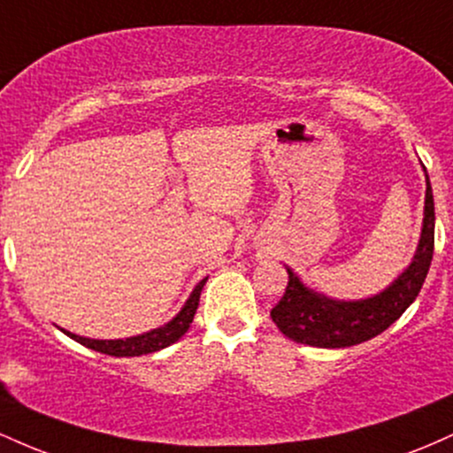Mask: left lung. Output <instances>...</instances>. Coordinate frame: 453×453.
Segmentation results:
<instances>
[{
	"label": "left lung",
	"mask_w": 453,
	"mask_h": 453,
	"mask_svg": "<svg viewBox=\"0 0 453 453\" xmlns=\"http://www.w3.org/2000/svg\"><path fill=\"white\" fill-rule=\"evenodd\" d=\"M434 253V200L426 176L424 227L413 262L400 277L372 298L357 303H339L311 292L288 268L289 280L283 298L270 311V317L288 339L311 347L339 349L375 339L398 319L418 298Z\"/></svg>",
	"instance_id": "obj_1"
}]
</instances>
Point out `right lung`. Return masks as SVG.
I'll use <instances>...</instances> for the list:
<instances>
[{
	"mask_svg": "<svg viewBox=\"0 0 453 453\" xmlns=\"http://www.w3.org/2000/svg\"><path fill=\"white\" fill-rule=\"evenodd\" d=\"M206 279H202L200 283L196 285V289L191 292L189 300H187L180 313L174 317L173 321H168L164 327H157V330H150L147 334L132 336V339H119V341H97V339H85V336H76L72 332L64 330L70 339H74L81 345L89 347L93 351L106 353V356L114 357H134V356H144V353H153L164 349V347L173 345L189 330L191 321H194V315L197 311V303H200L202 288H204Z\"/></svg>",
	"mask_w": 453,
	"mask_h": 453,
	"instance_id": "1",
	"label": "right lung"
}]
</instances>
